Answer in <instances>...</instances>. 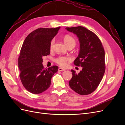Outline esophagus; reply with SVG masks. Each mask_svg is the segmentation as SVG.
I'll list each match as a JSON object with an SVG mask.
<instances>
[{"instance_id": "obj_1", "label": "esophagus", "mask_w": 125, "mask_h": 125, "mask_svg": "<svg viewBox=\"0 0 125 125\" xmlns=\"http://www.w3.org/2000/svg\"><path fill=\"white\" fill-rule=\"evenodd\" d=\"M58 70L60 71H65V69H62V68H59Z\"/></svg>"}]
</instances>
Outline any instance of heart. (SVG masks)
I'll use <instances>...</instances> for the list:
<instances>
[{"label": "heart", "instance_id": "heart-1", "mask_svg": "<svg viewBox=\"0 0 125 125\" xmlns=\"http://www.w3.org/2000/svg\"><path fill=\"white\" fill-rule=\"evenodd\" d=\"M63 42L67 47L72 46L74 47L76 44V41L73 36L69 35H66L63 37ZM54 44V40H52L51 41L50 43V49L52 50L53 48ZM55 62L58 63V65L62 67H65L67 65V62H69L71 61V58L68 56H58L55 59Z\"/></svg>", "mask_w": 125, "mask_h": 125}]
</instances>
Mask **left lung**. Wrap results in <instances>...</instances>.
I'll return each instance as SVG.
<instances>
[{
	"label": "left lung",
	"instance_id": "obj_1",
	"mask_svg": "<svg viewBox=\"0 0 125 125\" xmlns=\"http://www.w3.org/2000/svg\"><path fill=\"white\" fill-rule=\"evenodd\" d=\"M66 29L78 37L80 50L73 63L82 68L78 74L71 70L73 77L69 84L79 94L88 95L96 90L103 77L105 70L104 50L99 37L85 28L77 26Z\"/></svg>",
	"mask_w": 125,
	"mask_h": 125
}]
</instances>
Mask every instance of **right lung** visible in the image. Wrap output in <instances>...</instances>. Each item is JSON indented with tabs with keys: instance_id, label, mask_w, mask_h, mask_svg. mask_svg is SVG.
<instances>
[{
	"instance_id": "1",
	"label": "right lung",
	"mask_w": 125,
	"mask_h": 125,
	"mask_svg": "<svg viewBox=\"0 0 125 125\" xmlns=\"http://www.w3.org/2000/svg\"><path fill=\"white\" fill-rule=\"evenodd\" d=\"M60 28L37 29L26 36L22 44L18 61L20 78L25 89L33 94L46 91L58 71L56 66L44 69L42 58L50 55V43Z\"/></svg>"
}]
</instances>
